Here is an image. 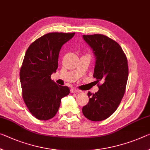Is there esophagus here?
Returning <instances> with one entry per match:
<instances>
[{
  "mask_svg": "<svg viewBox=\"0 0 150 150\" xmlns=\"http://www.w3.org/2000/svg\"><path fill=\"white\" fill-rule=\"evenodd\" d=\"M71 93H79L80 91L79 89H71Z\"/></svg>",
  "mask_w": 150,
  "mask_h": 150,
  "instance_id": "esophagus-1",
  "label": "esophagus"
}]
</instances>
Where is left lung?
<instances>
[{"instance_id":"obj_1","label":"left lung","mask_w":150,"mask_h":150,"mask_svg":"<svg viewBox=\"0 0 150 150\" xmlns=\"http://www.w3.org/2000/svg\"><path fill=\"white\" fill-rule=\"evenodd\" d=\"M96 55L93 77L98 84L99 91L88 92L89 101L83 107L82 112L88 120L100 122L115 112L124 96L128 73L127 59L117 42L105 35H83Z\"/></svg>"}]
</instances>
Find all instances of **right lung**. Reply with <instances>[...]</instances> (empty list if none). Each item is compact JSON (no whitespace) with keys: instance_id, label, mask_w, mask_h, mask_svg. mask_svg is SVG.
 I'll return each instance as SVG.
<instances>
[{"instance_id":"right-lung-1","label":"right lung","mask_w":150,"mask_h":150,"mask_svg":"<svg viewBox=\"0 0 150 150\" xmlns=\"http://www.w3.org/2000/svg\"><path fill=\"white\" fill-rule=\"evenodd\" d=\"M75 33H49L32 42L26 51L20 70L22 96L30 113L48 120L57 113L63 97L69 94L67 86L57 85L51 75L58 67L61 47Z\"/></svg>"}]
</instances>
